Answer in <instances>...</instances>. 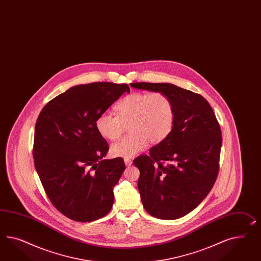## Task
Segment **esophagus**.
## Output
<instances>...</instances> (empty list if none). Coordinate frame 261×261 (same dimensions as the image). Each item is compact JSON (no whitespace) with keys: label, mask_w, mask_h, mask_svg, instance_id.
Returning <instances> with one entry per match:
<instances>
[{"label":"esophagus","mask_w":261,"mask_h":261,"mask_svg":"<svg viewBox=\"0 0 261 261\" xmlns=\"http://www.w3.org/2000/svg\"><path fill=\"white\" fill-rule=\"evenodd\" d=\"M124 163H125L126 166H131L133 162H132V161H131L130 159H124Z\"/></svg>","instance_id":"obj_1"}]
</instances>
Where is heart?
Wrapping results in <instances>:
<instances>
[{"instance_id":"heart-1","label":"heart","mask_w":261,"mask_h":261,"mask_svg":"<svg viewBox=\"0 0 261 261\" xmlns=\"http://www.w3.org/2000/svg\"><path fill=\"white\" fill-rule=\"evenodd\" d=\"M117 116L102 113L96 120V129L108 141L120 138L125 126L131 133L111 146L115 156L130 159L147 147L148 141L160 143L171 134L176 119L175 106L162 92H133L115 106Z\"/></svg>"}]
</instances>
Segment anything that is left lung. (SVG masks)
Instances as JSON below:
<instances>
[{"instance_id": "1", "label": "left lung", "mask_w": 261, "mask_h": 261, "mask_svg": "<svg viewBox=\"0 0 261 261\" xmlns=\"http://www.w3.org/2000/svg\"><path fill=\"white\" fill-rule=\"evenodd\" d=\"M162 92L174 102L176 119L169 137L135 160L144 209L156 219H176L207 197L219 174L221 130L209 102L199 94L172 84H130Z\"/></svg>"}]
</instances>
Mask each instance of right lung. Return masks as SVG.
<instances>
[{"label":"right lung","instance_id":"right-lung-1","mask_svg":"<svg viewBox=\"0 0 261 261\" xmlns=\"http://www.w3.org/2000/svg\"><path fill=\"white\" fill-rule=\"evenodd\" d=\"M128 85L93 83L73 86L42 108L36 122L33 158L47 197L68 219L103 218L114 203L113 188L125 169L120 159L102 160L109 146L96 120Z\"/></svg>","mask_w":261,"mask_h":261}]
</instances>
